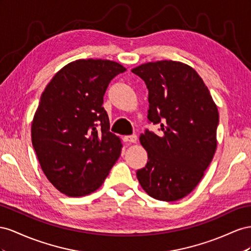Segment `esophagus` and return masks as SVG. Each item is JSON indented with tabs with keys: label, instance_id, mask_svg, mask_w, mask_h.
<instances>
[{
	"label": "esophagus",
	"instance_id": "34e87169",
	"mask_svg": "<svg viewBox=\"0 0 251 251\" xmlns=\"http://www.w3.org/2000/svg\"><path fill=\"white\" fill-rule=\"evenodd\" d=\"M138 140V137L135 134H131V135H125L123 138V141L126 143H135Z\"/></svg>",
	"mask_w": 251,
	"mask_h": 251
}]
</instances>
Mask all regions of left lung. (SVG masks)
I'll return each mask as SVG.
<instances>
[{
	"instance_id": "left-lung-1",
	"label": "left lung",
	"mask_w": 251,
	"mask_h": 251,
	"mask_svg": "<svg viewBox=\"0 0 251 251\" xmlns=\"http://www.w3.org/2000/svg\"><path fill=\"white\" fill-rule=\"evenodd\" d=\"M131 71L147 86L148 123L161 127L160 134H141L148 162L137 177L150 197L176 201L196 188L216 152L218 108L202 77L186 64L150 62Z\"/></svg>"
}]
</instances>
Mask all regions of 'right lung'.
<instances>
[{
  "mask_svg": "<svg viewBox=\"0 0 251 251\" xmlns=\"http://www.w3.org/2000/svg\"><path fill=\"white\" fill-rule=\"evenodd\" d=\"M126 69L108 60L69 63L41 96L31 141L49 182L68 197H83L103 184L121 154V140L109 131L104 95Z\"/></svg>",
  "mask_w": 251,
  "mask_h": 251,
  "instance_id": "right-lung-1",
  "label": "right lung"
}]
</instances>
